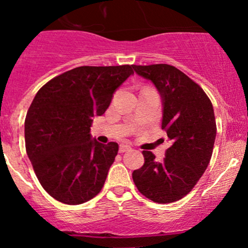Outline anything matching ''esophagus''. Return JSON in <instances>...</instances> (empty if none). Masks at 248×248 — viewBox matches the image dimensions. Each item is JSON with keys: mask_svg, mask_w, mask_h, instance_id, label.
<instances>
[{"mask_svg": "<svg viewBox=\"0 0 248 248\" xmlns=\"http://www.w3.org/2000/svg\"><path fill=\"white\" fill-rule=\"evenodd\" d=\"M130 146L128 145H120V148H119V152L120 153H126V152L130 151Z\"/></svg>", "mask_w": 248, "mask_h": 248, "instance_id": "obj_1", "label": "esophagus"}]
</instances>
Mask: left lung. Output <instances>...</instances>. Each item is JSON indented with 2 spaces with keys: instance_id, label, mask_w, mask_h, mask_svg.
Returning <instances> with one entry per match:
<instances>
[{
  "instance_id": "8db88e82",
  "label": "left lung",
  "mask_w": 248,
  "mask_h": 248,
  "mask_svg": "<svg viewBox=\"0 0 248 248\" xmlns=\"http://www.w3.org/2000/svg\"><path fill=\"white\" fill-rule=\"evenodd\" d=\"M133 68L161 94V128L172 142L162 161L143 151L145 164L133 172V181L147 199L174 202L194 188L209 164L217 135L213 106L199 84L174 66L133 64Z\"/></svg>"
}]
</instances>
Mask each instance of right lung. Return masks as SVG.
Here are the masks:
<instances>
[{
  "label": "right lung",
  "mask_w": 248,
  "mask_h": 248,
  "mask_svg": "<svg viewBox=\"0 0 248 248\" xmlns=\"http://www.w3.org/2000/svg\"><path fill=\"white\" fill-rule=\"evenodd\" d=\"M133 66L74 68L35 95L24 120L26 151L41 186L67 205L93 199L105 185L119 145L92 140L93 118L109 107Z\"/></svg>",
  "instance_id": "obj_1"
}]
</instances>
